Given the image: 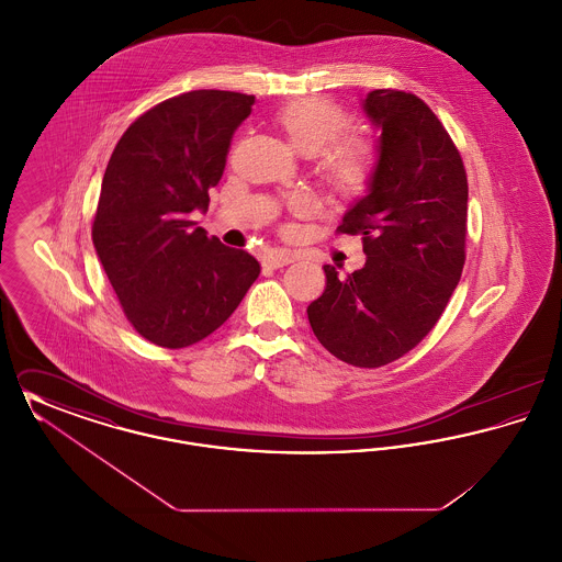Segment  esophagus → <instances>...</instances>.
<instances>
[{"label":"esophagus","mask_w":562,"mask_h":562,"mask_svg":"<svg viewBox=\"0 0 562 562\" xmlns=\"http://www.w3.org/2000/svg\"><path fill=\"white\" fill-rule=\"evenodd\" d=\"M263 261H266V266H269V268H284V266L296 261V255L291 252V250H271V252L263 257Z\"/></svg>","instance_id":"obj_1"}]
</instances>
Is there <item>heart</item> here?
<instances>
[{"label": "heart", "mask_w": 562, "mask_h": 562, "mask_svg": "<svg viewBox=\"0 0 562 562\" xmlns=\"http://www.w3.org/2000/svg\"><path fill=\"white\" fill-rule=\"evenodd\" d=\"M276 122L301 154L321 151V172L339 195H356L373 181L376 149L362 134H339L348 113L321 97H301L276 111Z\"/></svg>", "instance_id": "heart-1"}]
</instances>
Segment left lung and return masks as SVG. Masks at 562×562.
<instances>
[{
    "label": "left lung",
    "mask_w": 562,
    "mask_h": 562,
    "mask_svg": "<svg viewBox=\"0 0 562 562\" xmlns=\"http://www.w3.org/2000/svg\"><path fill=\"white\" fill-rule=\"evenodd\" d=\"M364 113L379 160L369 193L339 234H360L364 268L346 278L324 266L326 289L307 318L324 348L376 369L415 348L442 316L465 263L468 177L453 138L415 94L373 90Z\"/></svg>",
    "instance_id": "left-lung-1"
}]
</instances>
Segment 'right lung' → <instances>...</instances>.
Listing matches in <instances>:
<instances>
[{
  "mask_svg": "<svg viewBox=\"0 0 562 562\" xmlns=\"http://www.w3.org/2000/svg\"><path fill=\"white\" fill-rule=\"evenodd\" d=\"M252 94L191 90L136 117L117 140L101 186L92 241L134 330L181 349L227 321L261 266L195 227L225 170Z\"/></svg>",
  "mask_w": 562,
  "mask_h": 562,
  "instance_id": "1",
  "label": "right lung"
}]
</instances>
